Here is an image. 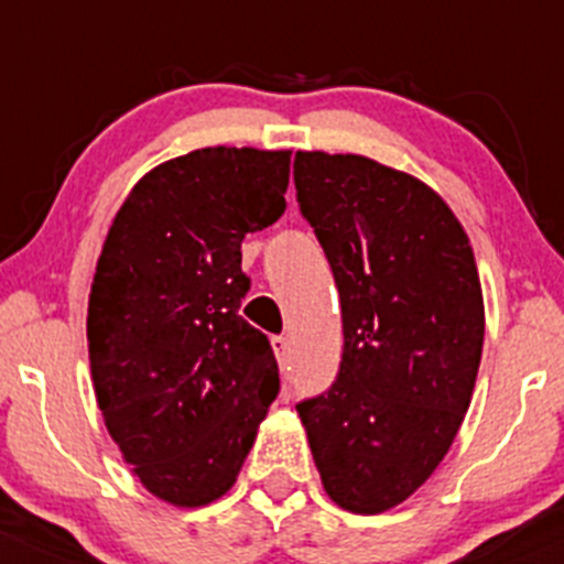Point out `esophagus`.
<instances>
[{"label": "esophagus", "mask_w": 564, "mask_h": 564, "mask_svg": "<svg viewBox=\"0 0 564 564\" xmlns=\"http://www.w3.org/2000/svg\"><path fill=\"white\" fill-rule=\"evenodd\" d=\"M270 344H272V351H275L278 362H281V366H286V362H289V351H292V344H289L286 335H272Z\"/></svg>", "instance_id": "1"}]
</instances>
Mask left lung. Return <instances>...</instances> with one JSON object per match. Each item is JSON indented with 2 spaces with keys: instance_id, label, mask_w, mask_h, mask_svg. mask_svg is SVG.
<instances>
[{
  "instance_id": "left-lung-1",
  "label": "left lung",
  "mask_w": 564,
  "mask_h": 564,
  "mask_svg": "<svg viewBox=\"0 0 564 564\" xmlns=\"http://www.w3.org/2000/svg\"><path fill=\"white\" fill-rule=\"evenodd\" d=\"M294 187L344 318L338 377L297 412L329 499L384 513L429 480L469 409L486 333L475 253L440 193L371 158L297 152Z\"/></svg>"
}]
</instances>
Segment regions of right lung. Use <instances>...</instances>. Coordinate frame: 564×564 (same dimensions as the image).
Wrapping results in <instances>:
<instances>
[{
    "label": "right lung",
    "instance_id": "right-lung-1",
    "mask_svg": "<svg viewBox=\"0 0 564 564\" xmlns=\"http://www.w3.org/2000/svg\"><path fill=\"white\" fill-rule=\"evenodd\" d=\"M289 150L207 147L141 176L89 292L95 395L150 494L202 508L235 486L278 395V362L240 316L242 240L286 209Z\"/></svg>",
    "mask_w": 564,
    "mask_h": 564
}]
</instances>
